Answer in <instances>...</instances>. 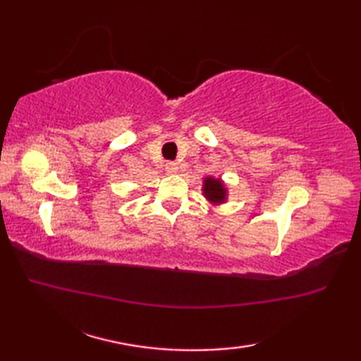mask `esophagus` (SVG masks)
I'll return each instance as SVG.
<instances>
[{"instance_id":"34e87169","label":"esophagus","mask_w":361,"mask_h":361,"mask_svg":"<svg viewBox=\"0 0 361 361\" xmlns=\"http://www.w3.org/2000/svg\"><path fill=\"white\" fill-rule=\"evenodd\" d=\"M176 171H178V164L173 163V161H169V163H166V172L167 173H176Z\"/></svg>"}]
</instances>
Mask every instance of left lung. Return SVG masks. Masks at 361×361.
Wrapping results in <instances>:
<instances>
[{
	"label": "left lung",
	"instance_id": "left-lung-1",
	"mask_svg": "<svg viewBox=\"0 0 361 361\" xmlns=\"http://www.w3.org/2000/svg\"><path fill=\"white\" fill-rule=\"evenodd\" d=\"M203 194L211 203H224L226 200L225 185L219 178H212V176L204 178Z\"/></svg>",
	"mask_w": 361,
	"mask_h": 361
}]
</instances>
